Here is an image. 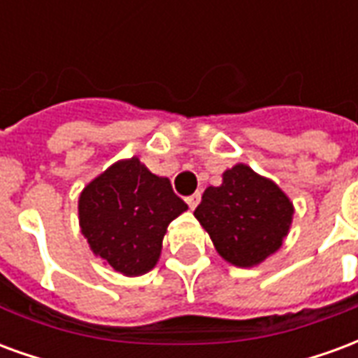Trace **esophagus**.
<instances>
[{
    "instance_id": "obj_1",
    "label": "esophagus",
    "mask_w": 358,
    "mask_h": 358,
    "mask_svg": "<svg viewBox=\"0 0 358 358\" xmlns=\"http://www.w3.org/2000/svg\"><path fill=\"white\" fill-rule=\"evenodd\" d=\"M199 201H201V194H199V192H195L194 195L186 197V203L189 205V209H195V207L199 205Z\"/></svg>"
}]
</instances>
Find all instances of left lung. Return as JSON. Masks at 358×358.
<instances>
[{
	"mask_svg": "<svg viewBox=\"0 0 358 358\" xmlns=\"http://www.w3.org/2000/svg\"><path fill=\"white\" fill-rule=\"evenodd\" d=\"M194 215L218 255L249 268L282 248L292 226L293 203L272 180L240 163L222 174L220 186L205 189Z\"/></svg>",
	"mask_w": 358,
	"mask_h": 358,
	"instance_id": "1",
	"label": "left lung"
}]
</instances>
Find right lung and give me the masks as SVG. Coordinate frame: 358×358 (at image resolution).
I'll list each match as a JSON object with an SVG mask.
<instances>
[{
  "instance_id": "add662e5",
  "label": "right lung",
  "mask_w": 358,
  "mask_h": 358,
  "mask_svg": "<svg viewBox=\"0 0 358 358\" xmlns=\"http://www.w3.org/2000/svg\"><path fill=\"white\" fill-rule=\"evenodd\" d=\"M186 209L171 180L149 172L138 157L110 164L78 199L90 249L124 276H141L155 266L166 228Z\"/></svg>"
}]
</instances>
